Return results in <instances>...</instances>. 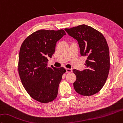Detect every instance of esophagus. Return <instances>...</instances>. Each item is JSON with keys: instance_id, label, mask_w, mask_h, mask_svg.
I'll use <instances>...</instances> for the list:
<instances>
[{"instance_id": "34e87169", "label": "esophagus", "mask_w": 123, "mask_h": 123, "mask_svg": "<svg viewBox=\"0 0 123 123\" xmlns=\"http://www.w3.org/2000/svg\"><path fill=\"white\" fill-rule=\"evenodd\" d=\"M66 73H71L72 71V70L71 69H69V68H66Z\"/></svg>"}]
</instances>
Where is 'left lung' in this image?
<instances>
[{"mask_svg":"<svg viewBox=\"0 0 123 123\" xmlns=\"http://www.w3.org/2000/svg\"><path fill=\"white\" fill-rule=\"evenodd\" d=\"M64 30L77 41L82 56L87 58L86 69H74L76 80L75 91L83 96L97 93L105 83L110 70V54L106 40L101 33L90 26L81 25Z\"/></svg>","mask_w":123,"mask_h":123,"instance_id":"obj_1","label":"left lung"}]
</instances>
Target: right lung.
Masks as SVG:
<instances>
[{"label":"right lung","instance_id":"right-lung-1","mask_svg":"<svg viewBox=\"0 0 123 123\" xmlns=\"http://www.w3.org/2000/svg\"><path fill=\"white\" fill-rule=\"evenodd\" d=\"M66 34L63 30H40L29 35L21 46L18 71L22 84L31 97L42 103L56 98L66 72L63 67H47V57H52L56 42Z\"/></svg>","mask_w":123,"mask_h":123}]
</instances>
